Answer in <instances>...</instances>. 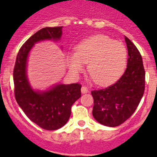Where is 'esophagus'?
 Wrapping results in <instances>:
<instances>
[{
  "label": "esophagus",
  "mask_w": 157,
  "mask_h": 157,
  "mask_svg": "<svg viewBox=\"0 0 157 157\" xmlns=\"http://www.w3.org/2000/svg\"><path fill=\"white\" fill-rule=\"evenodd\" d=\"M89 92V89L86 86H82L81 87V93L83 94H85V93H87Z\"/></svg>",
  "instance_id": "obj_1"
}]
</instances>
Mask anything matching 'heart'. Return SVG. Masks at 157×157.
I'll use <instances>...</instances> for the list:
<instances>
[{
    "instance_id": "1",
    "label": "heart",
    "mask_w": 157,
    "mask_h": 157,
    "mask_svg": "<svg viewBox=\"0 0 157 157\" xmlns=\"http://www.w3.org/2000/svg\"><path fill=\"white\" fill-rule=\"evenodd\" d=\"M128 50L124 44L106 36L97 35L85 39L76 47V52H68L66 63L70 72L79 75L88 63V72L93 81L105 86L118 80L124 72Z\"/></svg>"
}]
</instances>
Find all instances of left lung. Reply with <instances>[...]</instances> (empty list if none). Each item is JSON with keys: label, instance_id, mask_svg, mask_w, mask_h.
Instances as JSON below:
<instances>
[{"label": "left lung", "instance_id": "1", "mask_svg": "<svg viewBox=\"0 0 157 157\" xmlns=\"http://www.w3.org/2000/svg\"><path fill=\"white\" fill-rule=\"evenodd\" d=\"M128 48L127 68L121 78L112 86L91 92L93 97V115L108 127H116L135 112L145 88V71L140 52L124 36Z\"/></svg>", "mask_w": 157, "mask_h": 157}]
</instances>
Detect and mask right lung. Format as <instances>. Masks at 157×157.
<instances>
[{"mask_svg": "<svg viewBox=\"0 0 157 157\" xmlns=\"http://www.w3.org/2000/svg\"><path fill=\"white\" fill-rule=\"evenodd\" d=\"M62 28L45 27L33 35L19 51L13 70L17 103L33 122L49 131L61 128L67 122L71 106L81 96V85L57 83L46 90H36L28 78V59L32 48L37 42H59Z\"/></svg>", "mask_w": 157, "mask_h": 157, "instance_id": "1", "label": "right lung"}]
</instances>
